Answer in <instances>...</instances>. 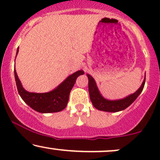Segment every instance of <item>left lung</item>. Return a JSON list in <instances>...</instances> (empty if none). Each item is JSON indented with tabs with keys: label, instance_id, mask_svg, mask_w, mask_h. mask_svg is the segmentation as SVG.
<instances>
[{
	"label": "left lung",
	"instance_id": "8db88e82",
	"mask_svg": "<svg viewBox=\"0 0 160 160\" xmlns=\"http://www.w3.org/2000/svg\"><path fill=\"white\" fill-rule=\"evenodd\" d=\"M88 79H89V92L90 100L92 103L93 106L99 110V111H103L107 112H117L125 110L128 108L130 104L134 102V101L136 99L138 95L141 94L142 92L145 84V79L141 84V87L133 94L128 95L123 99H120V100L111 101L107 100L103 97L99 92L98 87H97L96 83H95V80L89 74H87Z\"/></svg>",
	"mask_w": 160,
	"mask_h": 160
}]
</instances>
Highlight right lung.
<instances>
[{
  "instance_id": "1",
  "label": "right lung",
  "mask_w": 160,
  "mask_h": 160,
  "mask_svg": "<svg viewBox=\"0 0 160 160\" xmlns=\"http://www.w3.org/2000/svg\"><path fill=\"white\" fill-rule=\"evenodd\" d=\"M18 52L19 47L16 55ZM83 74V71L80 70L70 75L52 91L45 93H34L29 92L24 89L18 78L16 70L14 71L16 86L21 98L32 109L43 113H55L65 109L68 102L70 92L76 82L77 78Z\"/></svg>"
}]
</instances>
